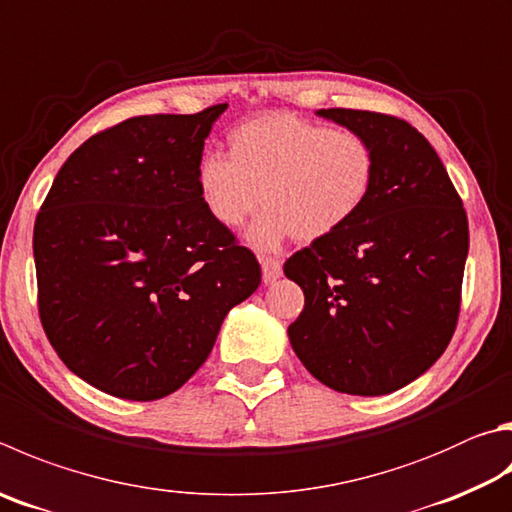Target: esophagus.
I'll list each match as a JSON object with an SVG mask.
<instances>
[{
    "instance_id": "esophagus-1",
    "label": "esophagus",
    "mask_w": 512,
    "mask_h": 512,
    "mask_svg": "<svg viewBox=\"0 0 512 512\" xmlns=\"http://www.w3.org/2000/svg\"><path fill=\"white\" fill-rule=\"evenodd\" d=\"M282 277V264L275 257H262V280L264 284H273Z\"/></svg>"
}]
</instances>
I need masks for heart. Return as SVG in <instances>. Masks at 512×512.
<instances>
[{"mask_svg":"<svg viewBox=\"0 0 512 512\" xmlns=\"http://www.w3.org/2000/svg\"><path fill=\"white\" fill-rule=\"evenodd\" d=\"M376 183L365 138L288 114H266L230 134V156L210 152L197 167L199 199L219 226L237 230L268 203L248 232L259 253L300 237L320 241L351 224Z\"/></svg>","mask_w":512,"mask_h":512,"instance_id":"1","label":"heart"}]
</instances>
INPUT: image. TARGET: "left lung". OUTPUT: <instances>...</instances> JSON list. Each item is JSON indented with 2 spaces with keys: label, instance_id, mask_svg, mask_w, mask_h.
Here are the masks:
<instances>
[{
  "label": "left lung",
  "instance_id": "obj_1",
  "mask_svg": "<svg viewBox=\"0 0 512 512\" xmlns=\"http://www.w3.org/2000/svg\"><path fill=\"white\" fill-rule=\"evenodd\" d=\"M315 114L376 152L365 208L284 264L304 291L288 340L331 389L383 396L425 374L457 327L468 217L427 138L401 118L358 109Z\"/></svg>",
  "mask_w": 512,
  "mask_h": 512
}]
</instances>
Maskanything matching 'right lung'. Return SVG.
<instances>
[{"label":"right lung","mask_w":512,"mask_h":512,"mask_svg":"<svg viewBox=\"0 0 512 512\" xmlns=\"http://www.w3.org/2000/svg\"><path fill=\"white\" fill-rule=\"evenodd\" d=\"M228 105L129 118L60 167L35 219L37 304L73 374L125 401L179 389L232 306L257 291L255 255L212 219L197 167Z\"/></svg>","instance_id":"1"}]
</instances>
